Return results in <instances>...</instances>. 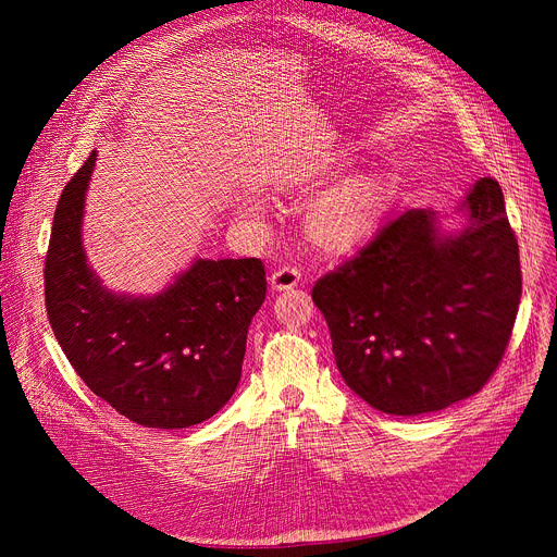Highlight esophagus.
<instances>
[{"label":"esophagus","mask_w":557,"mask_h":557,"mask_svg":"<svg viewBox=\"0 0 557 557\" xmlns=\"http://www.w3.org/2000/svg\"><path fill=\"white\" fill-rule=\"evenodd\" d=\"M269 282H271L273 290H290V288L298 286L300 271L298 269H290V267H282V269L271 273Z\"/></svg>","instance_id":"obj_1"}]
</instances>
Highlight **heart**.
<instances>
[{
	"mask_svg": "<svg viewBox=\"0 0 557 557\" xmlns=\"http://www.w3.org/2000/svg\"><path fill=\"white\" fill-rule=\"evenodd\" d=\"M347 158L325 162L309 178L286 187L294 196H309L327 185L338 172L345 171ZM388 208V183L374 169H355L344 173L320 194L311 198L305 210L307 242L327 257H345L359 250L376 227L382 225ZM263 202L259 198H244L239 205L242 216L259 221L263 216Z\"/></svg>",
	"mask_w": 557,
	"mask_h": 557,
	"instance_id": "obj_1",
	"label": "heart"
}]
</instances>
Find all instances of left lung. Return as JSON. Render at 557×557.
<instances>
[{
    "label": "left lung",
    "instance_id": "left-lung-1",
    "mask_svg": "<svg viewBox=\"0 0 557 557\" xmlns=\"http://www.w3.org/2000/svg\"><path fill=\"white\" fill-rule=\"evenodd\" d=\"M458 218V228L444 219ZM311 298L345 384L388 416H424L479 393L499 366L521 298L519 246L499 183L454 214L408 210Z\"/></svg>",
    "mask_w": 557,
    "mask_h": 557
}]
</instances>
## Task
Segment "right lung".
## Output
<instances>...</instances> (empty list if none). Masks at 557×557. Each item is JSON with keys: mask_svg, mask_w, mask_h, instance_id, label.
<instances>
[{"mask_svg": "<svg viewBox=\"0 0 557 557\" xmlns=\"http://www.w3.org/2000/svg\"><path fill=\"white\" fill-rule=\"evenodd\" d=\"M90 153L65 185L45 261V302L65 357L116 413L151 429L212 418L237 391L250 320L267 298L259 259L196 257L153 296L116 294L83 246Z\"/></svg>", "mask_w": 557, "mask_h": 557, "instance_id": "obj_1", "label": "right lung"}]
</instances>
